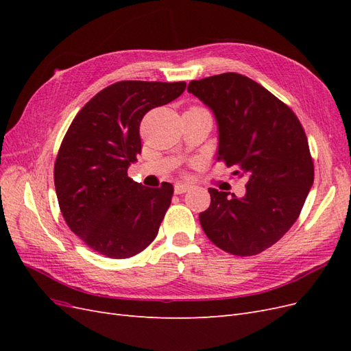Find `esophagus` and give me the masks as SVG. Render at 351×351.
<instances>
[{
	"label": "esophagus",
	"instance_id": "esophagus-1",
	"mask_svg": "<svg viewBox=\"0 0 351 351\" xmlns=\"http://www.w3.org/2000/svg\"><path fill=\"white\" fill-rule=\"evenodd\" d=\"M189 190H190V186H189V184H184V183H177V184L174 186L176 195H183V193L189 192Z\"/></svg>",
	"mask_w": 351,
	"mask_h": 351
}]
</instances>
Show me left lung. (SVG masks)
I'll use <instances>...</instances> for the list:
<instances>
[{"instance_id": "8db88e82", "label": "left lung", "mask_w": 351, "mask_h": 351, "mask_svg": "<svg viewBox=\"0 0 351 351\" xmlns=\"http://www.w3.org/2000/svg\"><path fill=\"white\" fill-rule=\"evenodd\" d=\"M214 111L217 159L246 177V195L209 189L210 205L199 219L217 247L253 256L277 243L299 218L313 184V159L303 125L289 105L239 73L189 83Z\"/></svg>"}]
</instances>
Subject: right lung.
Here are the masks:
<instances>
[{
    "mask_svg": "<svg viewBox=\"0 0 351 351\" xmlns=\"http://www.w3.org/2000/svg\"><path fill=\"white\" fill-rule=\"evenodd\" d=\"M186 82L123 80L74 117L54 164V184L69 228L92 250L125 259L155 240L173 184L145 187L127 176L142 151L143 115L178 98Z\"/></svg>",
    "mask_w": 351,
    "mask_h": 351,
    "instance_id": "1",
    "label": "right lung"
}]
</instances>
